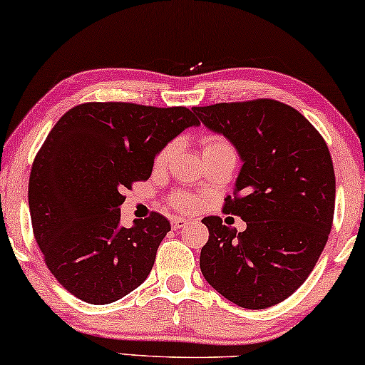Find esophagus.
<instances>
[{
  "label": "esophagus",
  "mask_w": 365,
  "mask_h": 365,
  "mask_svg": "<svg viewBox=\"0 0 365 365\" xmlns=\"http://www.w3.org/2000/svg\"><path fill=\"white\" fill-rule=\"evenodd\" d=\"M171 224H173V229H182L184 226H187V219L174 217L173 221H171Z\"/></svg>",
  "instance_id": "34e87169"
}]
</instances>
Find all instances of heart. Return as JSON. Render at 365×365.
<instances>
[{
	"mask_svg": "<svg viewBox=\"0 0 365 365\" xmlns=\"http://www.w3.org/2000/svg\"><path fill=\"white\" fill-rule=\"evenodd\" d=\"M202 144H204L202 148L204 156H209V154H216V153H236L234 151L232 144L222 136H214V134L212 136H206L202 139ZM176 146H178L176 141L168 143L166 146L158 153L156 159H154V168L163 169L166 166V164L171 161L173 154L176 151ZM169 202L173 204V207L179 209V211H192V209L196 207V199L189 196V194H182V192L174 194V196H171V199H169Z\"/></svg>",
	"mask_w": 365,
	"mask_h": 365,
	"instance_id": "1",
	"label": "heart"
}]
</instances>
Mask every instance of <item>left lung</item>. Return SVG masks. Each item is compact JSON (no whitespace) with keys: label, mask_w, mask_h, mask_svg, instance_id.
Returning <instances> with one entry per match:
<instances>
[{"label":"left lung","mask_w":365,"mask_h":365,"mask_svg":"<svg viewBox=\"0 0 365 365\" xmlns=\"http://www.w3.org/2000/svg\"><path fill=\"white\" fill-rule=\"evenodd\" d=\"M224 134L242 159L234 197L222 211L246 231L204 217L209 241L199 266L206 281L237 306L266 309L302 286L326 246L336 204V174L324 138L296 109L276 99L192 108Z\"/></svg>","instance_id":"left-lung-1"}]
</instances>
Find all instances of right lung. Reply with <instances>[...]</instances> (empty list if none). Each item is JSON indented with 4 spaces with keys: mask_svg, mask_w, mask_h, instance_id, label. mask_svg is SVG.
<instances>
[{
    "mask_svg": "<svg viewBox=\"0 0 365 365\" xmlns=\"http://www.w3.org/2000/svg\"><path fill=\"white\" fill-rule=\"evenodd\" d=\"M199 119L184 106L84 103L64 113L34 158V239L56 281L88 304H111L146 281L171 231L159 212L119 224L123 191L148 181L156 154Z\"/></svg>",
    "mask_w": 365,
    "mask_h": 365,
    "instance_id": "add662e5",
    "label": "right lung"
}]
</instances>
